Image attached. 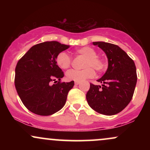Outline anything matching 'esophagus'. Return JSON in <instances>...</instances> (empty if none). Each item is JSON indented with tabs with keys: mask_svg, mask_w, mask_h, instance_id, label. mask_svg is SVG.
Here are the masks:
<instances>
[{
	"mask_svg": "<svg viewBox=\"0 0 150 150\" xmlns=\"http://www.w3.org/2000/svg\"><path fill=\"white\" fill-rule=\"evenodd\" d=\"M80 83V82H75V85H78Z\"/></svg>",
	"mask_w": 150,
	"mask_h": 150,
	"instance_id": "esophagus-1",
	"label": "esophagus"
}]
</instances>
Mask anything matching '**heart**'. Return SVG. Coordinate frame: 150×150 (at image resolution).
Listing matches in <instances>:
<instances>
[{"mask_svg": "<svg viewBox=\"0 0 150 150\" xmlns=\"http://www.w3.org/2000/svg\"><path fill=\"white\" fill-rule=\"evenodd\" d=\"M76 53L87 58L84 65L86 68L82 70L71 69L67 72L66 77L68 80L82 82L86 79L93 77L94 75V70L92 68L93 67L98 72L104 70L105 67L104 61L97 56V52L93 48L89 46L78 48L76 49ZM71 61V57L68 53L63 51L58 53L56 57V63L62 69L69 68Z\"/></svg>", "mask_w": 150, "mask_h": 150, "instance_id": "obj_1", "label": "heart"}]
</instances>
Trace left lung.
<instances>
[{"label":"left lung","mask_w":150,"mask_h":150,"mask_svg":"<svg viewBox=\"0 0 150 150\" xmlns=\"http://www.w3.org/2000/svg\"><path fill=\"white\" fill-rule=\"evenodd\" d=\"M106 53L108 68L97 81L103 85L90 84L86 94L88 104L101 114L111 116L128 106L137 83L135 63L118 46L104 42H93Z\"/></svg>","instance_id":"8db88e82"}]
</instances>
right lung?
I'll use <instances>...</instances> for the list:
<instances>
[{"label": "right lung", "instance_id": "right-lung-1", "mask_svg": "<svg viewBox=\"0 0 150 150\" xmlns=\"http://www.w3.org/2000/svg\"><path fill=\"white\" fill-rule=\"evenodd\" d=\"M69 47L56 41L40 43L19 60L15 68V88L31 112L50 116L64 106L74 81L61 82L64 73L56 63V57Z\"/></svg>", "mask_w": 150, "mask_h": 150}]
</instances>
